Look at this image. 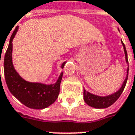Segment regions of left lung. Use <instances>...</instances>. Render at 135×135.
<instances>
[{
    "label": "left lung",
    "instance_id": "8db88e82",
    "mask_svg": "<svg viewBox=\"0 0 135 135\" xmlns=\"http://www.w3.org/2000/svg\"><path fill=\"white\" fill-rule=\"evenodd\" d=\"M121 43L123 46L124 52H125V55H126V62L128 64V53L126 51V46L124 45L123 42L121 40ZM128 71H129V66H128V69H127V76L124 80L123 83L122 85L121 88L118 90L117 92L113 93L110 95H107L105 97H100L95 95V94H91L86 90H83V99L87 104L89 105L90 107H94L95 109H105L107 107H110L119 98V97L121 95L122 92L123 91L125 87H126V83L128 80Z\"/></svg>",
    "mask_w": 135,
    "mask_h": 135
}]
</instances>
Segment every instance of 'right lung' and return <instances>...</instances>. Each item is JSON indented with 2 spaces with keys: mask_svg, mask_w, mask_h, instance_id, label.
<instances>
[{
  "mask_svg": "<svg viewBox=\"0 0 135 135\" xmlns=\"http://www.w3.org/2000/svg\"><path fill=\"white\" fill-rule=\"evenodd\" d=\"M17 26L12 33L4 58V74L9 92L26 107L34 109H43L55 102L58 97L60 83L63 76L61 72L55 84L46 85L40 83L28 82L24 80L16 71L12 59V41L17 32ZM66 61L61 66L63 69Z\"/></svg>",
  "mask_w": 135,
  "mask_h": 135,
  "instance_id": "1",
  "label": "right lung"
}]
</instances>
